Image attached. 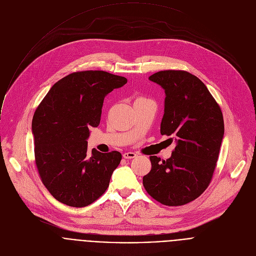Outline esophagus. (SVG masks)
Segmentation results:
<instances>
[{"label": "esophagus", "mask_w": 256, "mask_h": 256, "mask_svg": "<svg viewBox=\"0 0 256 256\" xmlns=\"http://www.w3.org/2000/svg\"><path fill=\"white\" fill-rule=\"evenodd\" d=\"M136 156H138L136 153H134V152H126V153L122 154V157H124V159H134V158H136Z\"/></svg>", "instance_id": "34e87169"}]
</instances>
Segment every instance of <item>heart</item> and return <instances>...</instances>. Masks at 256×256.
Wrapping results in <instances>:
<instances>
[{"instance_id": "obj_1", "label": "heart", "mask_w": 256, "mask_h": 256, "mask_svg": "<svg viewBox=\"0 0 256 256\" xmlns=\"http://www.w3.org/2000/svg\"><path fill=\"white\" fill-rule=\"evenodd\" d=\"M138 99H142V98H138Z\"/></svg>"}]
</instances>
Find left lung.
Segmentation results:
<instances>
[{
  "label": "left lung",
  "mask_w": 256,
  "mask_h": 256,
  "mask_svg": "<svg viewBox=\"0 0 256 256\" xmlns=\"http://www.w3.org/2000/svg\"><path fill=\"white\" fill-rule=\"evenodd\" d=\"M149 80L165 90L160 132L174 136L177 144L167 160L150 157L152 168L142 184L160 204L184 206L198 198L212 178L224 136L223 114L206 85L186 70H160Z\"/></svg>",
  "instance_id": "obj_1"
}]
</instances>
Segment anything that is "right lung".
Returning <instances> with one entry per match:
<instances>
[{
  "mask_svg": "<svg viewBox=\"0 0 256 256\" xmlns=\"http://www.w3.org/2000/svg\"><path fill=\"white\" fill-rule=\"evenodd\" d=\"M104 70L75 72L58 81L33 116L35 164L44 186L58 202L83 208L107 190L120 165L118 151L87 152L89 128L99 126L104 97L126 84Z\"/></svg>",
  "mask_w": 256,
  "mask_h": 256,
  "instance_id": "1",
  "label": "right lung"
}]
</instances>
